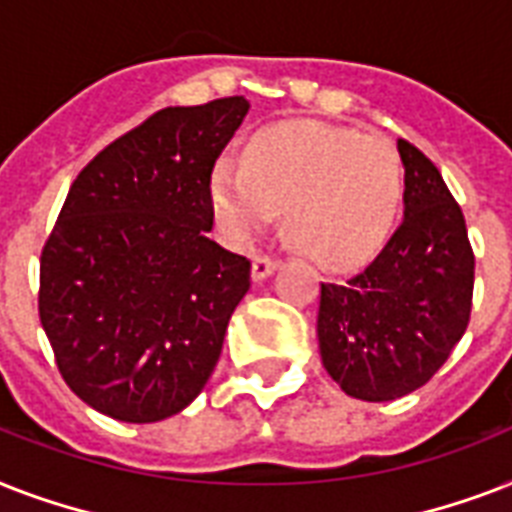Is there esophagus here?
Here are the masks:
<instances>
[{"instance_id": "esophagus-1", "label": "esophagus", "mask_w": 512, "mask_h": 512, "mask_svg": "<svg viewBox=\"0 0 512 512\" xmlns=\"http://www.w3.org/2000/svg\"><path fill=\"white\" fill-rule=\"evenodd\" d=\"M276 268H279V260H276V257L257 255L255 260H252V279H255V281L268 279V276H271Z\"/></svg>"}]
</instances>
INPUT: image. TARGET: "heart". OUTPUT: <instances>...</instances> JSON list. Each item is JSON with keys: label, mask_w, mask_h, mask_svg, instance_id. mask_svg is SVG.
Here are the masks:
<instances>
[{"label": "heart", "mask_w": 512, "mask_h": 512, "mask_svg": "<svg viewBox=\"0 0 512 512\" xmlns=\"http://www.w3.org/2000/svg\"><path fill=\"white\" fill-rule=\"evenodd\" d=\"M404 193L396 146L380 135L321 122L271 124L249 140L244 164L217 159L209 196L223 231L249 241L284 209L300 252L329 268L369 260Z\"/></svg>", "instance_id": "obj_1"}]
</instances>
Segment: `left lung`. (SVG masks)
<instances>
[{
	"label": "left lung",
	"mask_w": 512,
	"mask_h": 512,
	"mask_svg": "<svg viewBox=\"0 0 512 512\" xmlns=\"http://www.w3.org/2000/svg\"><path fill=\"white\" fill-rule=\"evenodd\" d=\"M404 220L364 271L321 284L319 348L329 377L361 401L422 388L452 356L473 308L476 257L460 204L409 140Z\"/></svg>",
	"instance_id": "obj_1"
}]
</instances>
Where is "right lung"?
<instances>
[{"instance_id":"1","label":"right lung","mask_w":512,"mask_h":512,"mask_svg":"<svg viewBox=\"0 0 512 512\" xmlns=\"http://www.w3.org/2000/svg\"><path fill=\"white\" fill-rule=\"evenodd\" d=\"M241 95L162 108L71 183L39 263V319L63 380L95 412L159 422L215 369L249 260L209 239V177Z\"/></svg>"}]
</instances>
